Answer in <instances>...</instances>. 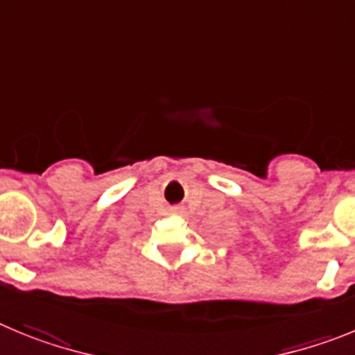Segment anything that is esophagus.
I'll use <instances>...</instances> for the list:
<instances>
[{
  "mask_svg": "<svg viewBox=\"0 0 355 355\" xmlns=\"http://www.w3.org/2000/svg\"><path fill=\"white\" fill-rule=\"evenodd\" d=\"M171 212H173V214H182V212H184V209H182V207H173V209H171Z\"/></svg>",
  "mask_w": 355,
  "mask_h": 355,
  "instance_id": "esophagus-1",
  "label": "esophagus"
}]
</instances>
